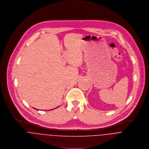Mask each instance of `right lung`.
I'll return each mask as SVG.
<instances>
[{"instance_id": "obj_1", "label": "right lung", "mask_w": 149, "mask_h": 149, "mask_svg": "<svg viewBox=\"0 0 149 149\" xmlns=\"http://www.w3.org/2000/svg\"><path fill=\"white\" fill-rule=\"evenodd\" d=\"M34 109H35V108H34ZM54 109H55V108H54ZM37 109V110H38V109ZM52 109H51V110H52ZM49 111H50V110H49Z\"/></svg>"}]
</instances>
